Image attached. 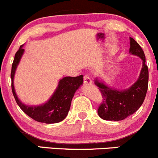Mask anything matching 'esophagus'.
Returning a JSON list of instances; mask_svg holds the SVG:
<instances>
[{
	"label": "esophagus",
	"mask_w": 158,
	"mask_h": 158,
	"mask_svg": "<svg viewBox=\"0 0 158 158\" xmlns=\"http://www.w3.org/2000/svg\"><path fill=\"white\" fill-rule=\"evenodd\" d=\"M84 83L86 84V85L92 83V79H91V78L89 77V76H87V75H85V76H84Z\"/></svg>",
	"instance_id": "obj_1"
}]
</instances>
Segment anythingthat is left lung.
<instances>
[{"mask_svg":"<svg viewBox=\"0 0 158 158\" xmlns=\"http://www.w3.org/2000/svg\"><path fill=\"white\" fill-rule=\"evenodd\" d=\"M129 53L142 60V68L136 82L126 89H116L95 78V84L98 87L104 101L100 105L98 114L107 121H122L134 114L141 106L145 98L148 86V69L145 56L139 44L130 37Z\"/></svg>","mask_w":158,"mask_h":158,"instance_id":"obj_1","label":"left lung"}]
</instances>
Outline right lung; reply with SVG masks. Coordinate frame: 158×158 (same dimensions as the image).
I'll use <instances>...</instances> for the list:
<instances>
[{"label":"right lung","mask_w":158,"mask_h":158,"mask_svg":"<svg viewBox=\"0 0 158 158\" xmlns=\"http://www.w3.org/2000/svg\"><path fill=\"white\" fill-rule=\"evenodd\" d=\"M23 45L16 52L11 69V88L13 95L19 107L31 118L42 123L54 124L63 121L69 113L71 102L75 92L83 83V76H66L59 81L58 85L47 102L39 106H28L22 102L15 92L14 79L16 69L24 53Z\"/></svg>","instance_id":"obj_1"}]
</instances>
